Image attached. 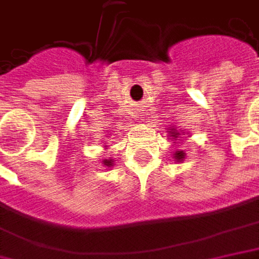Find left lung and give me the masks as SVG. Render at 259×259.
Here are the masks:
<instances>
[{
	"label": "left lung",
	"instance_id": "1",
	"mask_svg": "<svg viewBox=\"0 0 259 259\" xmlns=\"http://www.w3.org/2000/svg\"><path fill=\"white\" fill-rule=\"evenodd\" d=\"M177 135H179V133L172 132V138H174V139H175V138H178ZM175 157H177V160H182V158H184V153H182V151H178V153H175Z\"/></svg>",
	"mask_w": 259,
	"mask_h": 259
}]
</instances>
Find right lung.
<instances>
[{
    "instance_id": "right-lung-1",
    "label": "right lung",
    "mask_w": 259,
    "mask_h": 259,
    "mask_svg": "<svg viewBox=\"0 0 259 259\" xmlns=\"http://www.w3.org/2000/svg\"><path fill=\"white\" fill-rule=\"evenodd\" d=\"M104 164H105V166H111V164H112V161H111V160H105V161H104Z\"/></svg>"
}]
</instances>
